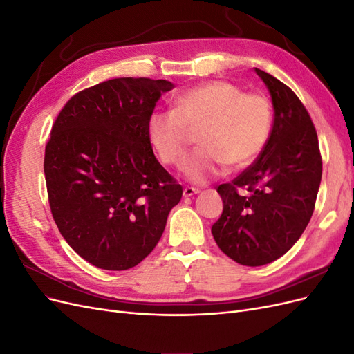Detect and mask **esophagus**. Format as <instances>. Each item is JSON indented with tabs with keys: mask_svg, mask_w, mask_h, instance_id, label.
Here are the masks:
<instances>
[{
	"mask_svg": "<svg viewBox=\"0 0 354 354\" xmlns=\"http://www.w3.org/2000/svg\"><path fill=\"white\" fill-rule=\"evenodd\" d=\"M196 194H199V189H196V187H185V190H183V196H186V198L194 196Z\"/></svg>",
	"mask_w": 354,
	"mask_h": 354,
	"instance_id": "obj_1",
	"label": "esophagus"
}]
</instances>
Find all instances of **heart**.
<instances>
[{"instance_id": "b5f03b06", "label": "heart", "mask_w": 354, "mask_h": 354, "mask_svg": "<svg viewBox=\"0 0 354 354\" xmlns=\"http://www.w3.org/2000/svg\"><path fill=\"white\" fill-rule=\"evenodd\" d=\"M273 111L261 93H243L229 81H208L174 99V108L158 111L149 121V136L162 164H185L190 130H199L201 147L189 158L186 177L194 183L224 176L230 164L242 169L255 162L269 142Z\"/></svg>"}]
</instances>
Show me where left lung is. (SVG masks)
I'll return each instance as SVG.
<instances>
[{"label":"left lung","instance_id":"obj_1","mask_svg":"<svg viewBox=\"0 0 354 354\" xmlns=\"http://www.w3.org/2000/svg\"><path fill=\"white\" fill-rule=\"evenodd\" d=\"M274 109L261 155L230 183L220 185L221 217L211 232L233 261L257 267L279 259L312 218L322 178L316 128L297 94L261 69Z\"/></svg>","mask_w":354,"mask_h":354}]
</instances>
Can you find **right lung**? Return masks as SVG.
<instances>
[{
    "mask_svg": "<svg viewBox=\"0 0 354 354\" xmlns=\"http://www.w3.org/2000/svg\"><path fill=\"white\" fill-rule=\"evenodd\" d=\"M165 80L115 78L85 88L57 115L46 146L50 209L85 261L128 270L152 252L183 195L158 162L149 121Z\"/></svg>",
    "mask_w": 354,
    "mask_h": 354,
    "instance_id": "obj_1",
    "label": "right lung"
}]
</instances>
